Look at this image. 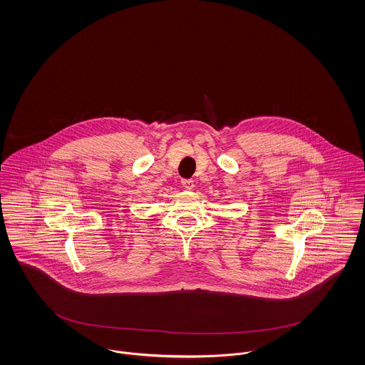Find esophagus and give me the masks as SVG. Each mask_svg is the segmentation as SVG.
I'll return each instance as SVG.
<instances>
[{
	"label": "esophagus",
	"mask_w": 365,
	"mask_h": 365,
	"mask_svg": "<svg viewBox=\"0 0 365 365\" xmlns=\"http://www.w3.org/2000/svg\"><path fill=\"white\" fill-rule=\"evenodd\" d=\"M182 185H183L185 189L192 190V189L195 187V180H192V179H183V180H182Z\"/></svg>",
	"instance_id": "1"
}]
</instances>
